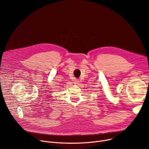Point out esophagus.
I'll use <instances>...</instances> for the list:
<instances>
[{
    "mask_svg": "<svg viewBox=\"0 0 149 149\" xmlns=\"http://www.w3.org/2000/svg\"><path fill=\"white\" fill-rule=\"evenodd\" d=\"M78 81L77 80V79H75V81H74V84H78Z\"/></svg>",
    "mask_w": 149,
    "mask_h": 149,
    "instance_id": "1",
    "label": "esophagus"
}]
</instances>
